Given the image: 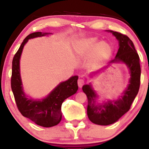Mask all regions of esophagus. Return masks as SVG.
<instances>
[{"instance_id": "obj_1", "label": "esophagus", "mask_w": 149, "mask_h": 149, "mask_svg": "<svg viewBox=\"0 0 149 149\" xmlns=\"http://www.w3.org/2000/svg\"><path fill=\"white\" fill-rule=\"evenodd\" d=\"M85 84V80L83 79H82V78H79L78 80V87H79L80 88H82V86H83V85Z\"/></svg>"}]
</instances>
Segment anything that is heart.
<instances>
[{
	"mask_svg": "<svg viewBox=\"0 0 149 149\" xmlns=\"http://www.w3.org/2000/svg\"><path fill=\"white\" fill-rule=\"evenodd\" d=\"M76 54L86 57L91 54V64L94 67H100L109 60L113 53L112 46L106 41H99L96 37L84 38L74 45Z\"/></svg>",
	"mask_w": 149,
	"mask_h": 149,
	"instance_id": "b5f03b06",
	"label": "heart"
}]
</instances>
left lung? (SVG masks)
<instances>
[{
    "instance_id": "1",
    "label": "left lung",
    "mask_w": 149,
    "mask_h": 149,
    "mask_svg": "<svg viewBox=\"0 0 149 149\" xmlns=\"http://www.w3.org/2000/svg\"><path fill=\"white\" fill-rule=\"evenodd\" d=\"M112 33L119 42V49L115 59L111 63H124L130 69V78L127 88L123 95L116 100H108L102 104L97 102L98 95L93 90L91 84L84 85L83 91L88 97L87 113L90 120L93 123L100 125H109L118 121L130 109L133 101L139 92L140 86L141 68L139 57L135 49L134 44L127 36L113 31H108ZM100 70L94 73H98Z\"/></svg>"
}]
</instances>
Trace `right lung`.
<instances>
[{"label": "right lung", "mask_w": 149, "mask_h": 149, "mask_svg": "<svg viewBox=\"0 0 149 149\" xmlns=\"http://www.w3.org/2000/svg\"><path fill=\"white\" fill-rule=\"evenodd\" d=\"M49 33L34 32L27 36L13 59L11 88L17 107L22 115L38 125L50 127L57 125L61 120V107L63 102L74 95L78 89V76L60 83L45 98L40 100L29 99L25 95L20 76L19 60L24 46L31 38L44 36Z\"/></svg>", "instance_id": "right-lung-1"}]
</instances>
